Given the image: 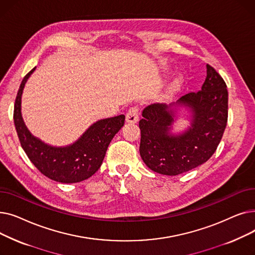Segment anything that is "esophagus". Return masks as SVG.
Masks as SVG:
<instances>
[{"mask_svg":"<svg viewBox=\"0 0 255 255\" xmlns=\"http://www.w3.org/2000/svg\"><path fill=\"white\" fill-rule=\"evenodd\" d=\"M138 121V109L137 107H131L126 114V122L134 124Z\"/></svg>","mask_w":255,"mask_h":255,"instance_id":"1","label":"esophagus"}]
</instances>
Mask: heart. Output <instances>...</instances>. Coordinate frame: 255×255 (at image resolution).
Masks as SVG:
<instances>
[{"instance_id":"obj_1","label":"heart","mask_w":255,"mask_h":255,"mask_svg":"<svg viewBox=\"0 0 255 255\" xmlns=\"http://www.w3.org/2000/svg\"><path fill=\"white\" fill-rule=\"evenodd\" d=\"M179 86H180V82L177 79V80H175V82H173V83L171 84L170 89H171L172 91H175V90H177V89L179 88Z\"/></svg>"}]
</instances>
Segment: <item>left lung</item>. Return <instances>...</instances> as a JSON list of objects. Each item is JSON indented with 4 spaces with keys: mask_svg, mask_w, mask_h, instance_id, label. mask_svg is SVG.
Returning <instances> with one entry per match:
<instances>
[{
    "mask_svg": "<svg viewBox=\"0 0 255 255\" xmlns=\"http://www.w3.org/2000/svg\"><path fill=\"white\" fill-rule=\"evenodd\" d=\"M190 111L191 126L171 132L177 109ZM229 93L223 78L207 65L202 91L189 93L169 104L145 106L139 121V153L145 165L165 176H177L204 164L215 153L227 123Z\"/></svg>",
    "mask_w": 255,
    "mask_h": 255,
    "instance_id": "1",
    "label": "left lung"
}]
</instances>
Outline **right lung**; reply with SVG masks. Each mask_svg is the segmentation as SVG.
Returning <instances> with one entry per match:
<instances>
[{
	"mask_svg": "<svg viewBox=\"0 0 255 255\" xmlns=\"http://www.w3.org/2000/svg\"><path fill=\"white\" fill-rule=\"evenodd\" d=\"M35 69L23 77L14 105L13 118L22 149L37 169L50 180L65 184L87 180L101 166L109 144L124 126L125 116L97 121L73 143L64 146L45 143L32 134L21 116L23 88Z\"/></svg>",
	"mask_w": 255,
	"mask_h": 255,
	"instance_id": "1",
	"label": "right lung"
}]
</instances>
